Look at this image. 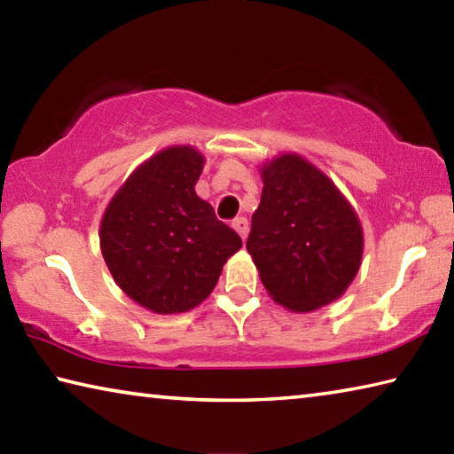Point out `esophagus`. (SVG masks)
<instances>
[{"label":"esophagus","instance_id":"esophagus-1","mask_svg":"<svg viewBox=\"0 0 454 454\" xmlns=\"http://www.w3.org/2000/svg\"><path fill=\"white\" fill-rule=\"evenodd\" d=\"M232 228L236 230L238 234H240V238L242 240H246V236H248V220H246L244 216H238V218H234L232 220Z\"/></svg>","mask_w":454,"mask_h":454}]
</instances>
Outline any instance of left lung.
Segmentation results:
<instances>
[{
    "label": "left lung",
    "instance_id": "8db88e82",
    "mask_svg": "<svg viewBox=\"0 0 454 454\" xmlns=\"http://www.w3.org/2000/svg\"><path fill=\"white\" fill-rule=\"evenodd\" d=\"M264 188L246 242L276 304L310 312L340 298L358 274L364 236L355 208L301 153L260 166Z\"/></svg>",
    "mask_w": 454,
    "mask_h": 454
}]
</instances>
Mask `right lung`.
Segmentation results:
<instances>
[{
    "label": "right lung",
    "instance_id": "1",
    "mask_svg": "<svg viewBox=\"0 0 454 454\" xmlns=\"http://www.w3.org/2000/svg\"><path fill=\"white\" fill-rule=\"evenodd\" d=\"M204 156L170 145L128 176L99 224L107 270L136 304L188 312L210 296L226 260L242 248L232 228L196 194Z\"/></svg>",
    "mask_w": 454,
    "mask_h": 454
}]
</instances>
